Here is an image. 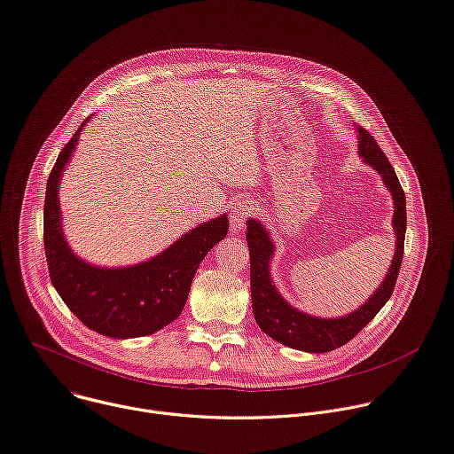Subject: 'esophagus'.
<instances>
[{
    "instance_id": "obj_1",
    "label": "esophagus",
    "mask_w": 454,
    "mask_h": 454,
    "mask_svg": "<svg viewBox=\"0 0 454 454\" xmlns=\"http://www.w3.org/2000/svg\"><path fill=\"white\" fill-rule=\"evenodd\" d=\"M250 211H253V209H250L247 204H236L231 209L229 220H231V231L232 232H241L245 229V222L250 216Z\"/></svg>"
}]
</instances>
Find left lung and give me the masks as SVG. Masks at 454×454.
Masks as SVG:
<instances>
[{"instance_id":"obj_1","label":"left lung","mask_w":454,"mask_h":454,"mask_svg":"<svg viewBox=\"0 0 454 454\" xmlns=\"http://www.w3.org/2000/svg\"><path fill=\"white\" fill-rule=\"evenodd\" d=\"M359 155L364 164L373 168L384 185L393 196V231H395V256L391 267L380 286L368 297L364 305L357 310L340 317H317L297 310L278 292L272 276L270 262L274 258L276 247L256 218L247 222V245L250 250V297H253V312L258 326L274 340L309 354H326L335 348H340L354 339L387 303L393 294L396 276L404 254V236H406V196L400 187L395 169L387 157L375 142V138L361 126H357Z\"/></svg>"}]
</instances>
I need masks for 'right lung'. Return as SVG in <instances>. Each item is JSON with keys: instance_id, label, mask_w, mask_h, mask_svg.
<instances>
[{"instance_id": "add662e5", "label": "right lung", "mask_w": 454, "mask_h": 454, "mask_svg": "<svg viewBox=\"0 0 454 454\" xmlns=\"http://www.w3.org/2000/svg\"><path fill=\"white\" fill-rule=\"evenodd\" d=\"M91 117L63 147L46 182L43 218L50 279L70 312L90 330L114 339L144 337L182 314L198 265L225 238L229 220L222 215L200 223L155 258L129 267H97L75 256L63 232L59 184L79 133Z\"/></svg>"}]
</instances>
